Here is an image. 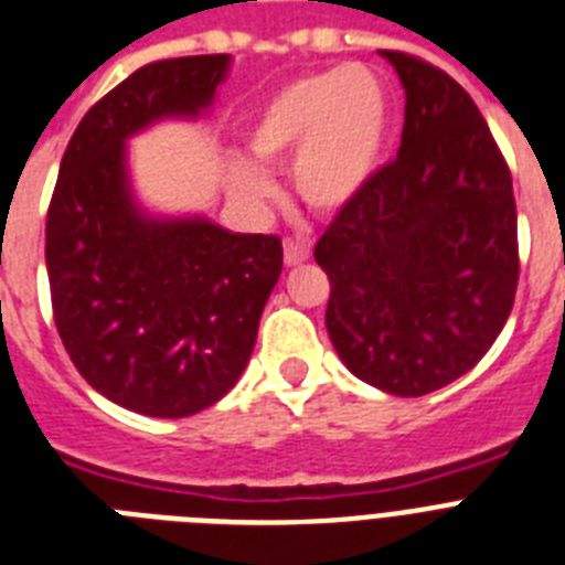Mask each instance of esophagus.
I'll return each mask as SVG.
<instances>
[{
    "label": "esophagus",
    "instance_id": "esophagus-1",
    "mask_svg": "<svg viewBox=\"0 0 565 565\" xmlns=\"http://www.w3.org/2000/svg\"><path fill=\"white\" fill-rule=\"evenodd\" d=\"M310 258V243L307 241H284V264L287 267H298V264H305Z\"/></svg>",
    "mask_w": 565,
    "mask_h": 565
}]
</instances>
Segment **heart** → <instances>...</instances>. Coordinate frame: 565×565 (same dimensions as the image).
<instances>
[{"mask_svg": "<svg viewBox=\"0 0 565 565\" xmlns=\"http://www.w3.org/2000/svg\"><path fill=\"white\" fill-rule=\"evenodd\" d=\"M388 127L383 77L369 66H337L278 86L252 118L246 141L264 164L292 159V188L310 209L339 211L377 173ZM241 185L255 200L273 194L260 171H243Z\"/></svg>", "mask_w": 565, "mask_h": 565, "instance_id": "1", "label": "heart"}]
</instances>
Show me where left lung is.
<instances>
[{
	"label": "left lung",
	"mask_w": 565,
	"mask_h": 565,
	"mask_svg": "<svg viewBox=\"0 0 565 565\" xmlns=\"http://www.w3.org/2000/svg\"><path fill=\"white\" fill-rule=\"evenodd\" d=\"M406 92L397 159L316 243L324 324L362 383L420 397L473 369L511 316L520 258L508 164L441 68L380 52Z\"/></svg>",
	"instance_id": "1"
}]
</instances>
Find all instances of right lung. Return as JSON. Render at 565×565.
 <instances>
[{
  "label": "right lung",
  "mask_w": 565,
  "mask_h": 565,
  "mask_svg": "<svg viewBox=\"0 0 565 565\" xmlns=\"http://www.w3.org/2000/svg\"><path fill=\"white\" fill-rule=\"evenodd\" d=\"M228 68L200 54L132 72L77 124L49 205L60 339L95 392L148 417L196 415L235 386L281 275L275 235L150 211L132 185L127 141L203 118Z\"/></svg>",
  "instance_id": "1"
}]
</instances>
